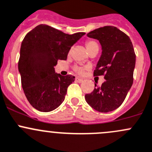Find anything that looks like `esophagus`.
Segmentation results:
<instances>
[{
    "label": "esophagus",
    "instance_id": "34e87169",
    "mask_svg": "<svg viewBox=\"0 0 152 152\" xmlns=\"http://www.w3.org/2000/svg\"><path fill=\"white\" fill-rule=\"evenodd\" d=\"M76 81L77 82H79V83H82V82H83V79H81V78H76Z\"/></svg>",
    "mask_w": 152,
    "mask_h": 152
}]
</instances>
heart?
<instances>
[{"mask_svg": "<svg viewBox=\"0 0 152 152\" xmlns=\"http://www.w3.org/2000/svg\"><path fill=\"white\" fill-rule=\"evenodd\" d=\"M86 47H87V51L88 52L92 51V50H99V45L97 44V42H96L95 41H93V40L87 41V42H86ZM74 70H76L77 73H80V74L83 73V72H84V69L81 67H78V66L75 67Z\"/></svg>", "mask_w": 152, "mask_h": 152, "instance_id": "heart-1", "label": "heart"}]
</instances>
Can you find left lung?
<instances>
[{
	"label": "left lung",
	"mask_w": 152,
	"mask_h": 152,
	"mask_svg": "<svg viewBox=\"0 0 152 152\" xmlns=\"http://www.w3.org/2000/svg\"><path fill=\"white\" fill-rule=\"evenodd\" d=\"M97 39L102 55L94 70V76L105 74V82L91 93L85 95L87 103L100 113H108L123 103L133 83L136 56L130 38L114 26L101 27L87 34Z\"/></svg>",
	"instance_id": "obj_1"
}]
</instances>
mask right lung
I'll list each match as a JSON object with an SVG mask.
<instances>
[{
	"label": "right lung",
	"mask_w": 152,
	"mask_h": 152,
	"mask_svg": "<svg viewBox=\"0 0 152 152\" xmlns=\"http://www.w3.org/2000/svg\"><path fill=\"white\" fill-rule=\"evenodd\" d=\"M85 34H67L41 24L26 35L21 43L18 70L26 97L34 108L50 112L65 100L67 87L75 76H61L53 67L58 60H66L70 49Z\"/></svg>",
	"instance_id": "right-lung-1"
}]
</instances>
